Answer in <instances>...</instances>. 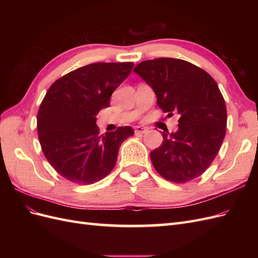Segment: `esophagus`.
Wrapping results in <instances>:
<instances>
[{"label": "esophagus", "instance_id": "obj_1", "mask_svg": "<svg viewBox=\"0 0 258 258\" xmlns=\"http://www.w3.org/2000/svg\"><path fill=\"white\" fill-rule=\"evenodd\" d=\"M135 132H136V134L142 135V134H145V132H147V129L144 128V127H141V126H138V127H136Z\"/></svg>", "mask_w": 258, "mask_h": 258}]
</instances>
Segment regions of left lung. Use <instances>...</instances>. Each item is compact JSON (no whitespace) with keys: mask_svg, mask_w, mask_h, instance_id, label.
<instances>
[{"mask_svg":"<svg viewBox=\"0 0 258 258\" xmlns=\"http://www.w3.org/2000/svg\"><path fill=\"white\" fill-rule=\"evenodd\" d=\"M134 72L153 88L163 112L179 115L177 131L162 132L161 145L151 152L154 168L174 183L200 176L216 157L227 126V110L216 82L205 70L174 58L142 61Z\"/></svg>","mask_w":258,"mask_h":258,"instance_id":"obj_1","label":"left lung"}]
</instances>
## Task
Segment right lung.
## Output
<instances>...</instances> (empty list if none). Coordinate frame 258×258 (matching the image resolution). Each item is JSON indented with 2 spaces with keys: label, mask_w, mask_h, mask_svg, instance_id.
<instances>
[{
  "label": "right lung",
  "mask_w": 258,
  "mask_h": 258,
  "mask_svg": "<svg viewBox=\"0 0 258 258\" xmlns=\"http://www.w3.org/2000/svg\"><path fill=\"white\" fill-rule=\"evenodd\" d=\"M132 68V62L91 63L60 77L46 92L37 113L38 140L46 159L68 181L89 185L104 178L121 143L135 135L126 126L100 136L96 124Z\"/></svg>",
  "instance_id": "1"
}]
</instances>
